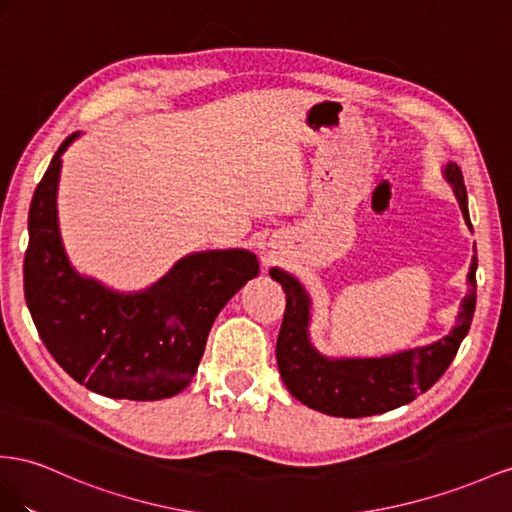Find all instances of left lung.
<instances>
[{"instance_id": "left-lung-1", "label": "left lung", "mask_w": 512, "mask_h": 512, "mask_svg": "<svg viewBox=\"0 0 512 512\" xmlns=\"http://www.w3.org/2000/svg\"><path fill=\"white\" fill-rule=\"evenodd\" d=\"M443 175L452 186L463 218L471 229L461 168L448 162ZM476 268L478 259L474 255L467 274L469 290L450 335L428 346L372 359H329L313 348L309 339L311 296L292 274L272 268L270 277L281 283L287 298L277 339V363L287 391L309 409L335 417L378 415L409 404L419 393L435 385L450 368L458 346L469 331L476 311Z\"/></svg>"}]
</instances>
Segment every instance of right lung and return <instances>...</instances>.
I'll return each mask as SVG.
<instances>
[{
  "label": "right lung",
  "mask_w": 512,
  "mask_h": 512,
  "mask_svg": "<svg viewBox=\"0 0 512 512\" xmlns=\"http://www.w3.org/2000/svg\"><path fill=\"white\" fill-rule=\"evenodd\" d=\"M77 136L60 144L32 196L25 303L51 357L80 385L108 398H170L190 385L220 309L259 274L257 257L192 253L136 294L82 277L64 253L56 203L62 153Z\"/></svg>",
  "instance_id": "add662e5"
}]
</instances>
